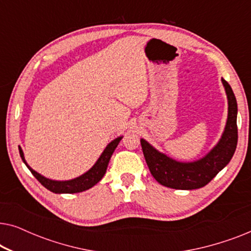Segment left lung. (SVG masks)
<instances>
[{"mask_svg":"<svg viewBox=\"0 0 251 251\" xmlns=\"http://www.w3.org/2000/svg\"><path fill=\"white\" fill-rule=\"evenodd\" d=\"M222 82L228 100L227 122L218 144L204 157L194 162H179L160 153L145 139H140L146 163L157 183L175 190L201 188L231 161L238 144V104L231 85L224 78Z\"/></svg>","mask_w":251,"mask_h":251,"instance_id":"obj_1","label":"left lung"}]
</instances>
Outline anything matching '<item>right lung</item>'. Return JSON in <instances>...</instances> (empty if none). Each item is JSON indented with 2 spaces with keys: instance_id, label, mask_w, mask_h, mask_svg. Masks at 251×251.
I'll return each mask as SVG.
<instances>
[{
  "instance_id": "1",
  "label": "right lung",
  "mask_w": 251,
  "mask_h": 251,
  "mask_svg": "<svg viewBox=\"0 0 251 251\" xmlns=\"http://www.w3.org/2000/svg\"><path fill=\"white\" fill-rule=\"evenodd\" d=\"M121 139L122 137H118V138H115L113 142L109 143L108 145L106 146V149L104 150V152H102L101 155L99 156L97 162L95 163V166L92 167L90 170L82 175V176L74 178V179H71V180L60 181V180H52V179H49V178H46L44 176H42V175L36 173L35 170H33L32 168L27 164L25 157H24L23 150L20 149V147H19V153H20V156H22V160L24 161V163L26 164L30 173L33 174V176L35 177L36 179L47 188V190L53 192V193H59V194L60 193H78V192L87 191L92 186H95V185L97 184L102 177H104L106 169H107L109 159H111L113 152H114V150L118 147L120 140Z\"/></svg>"
}]
</instances>
